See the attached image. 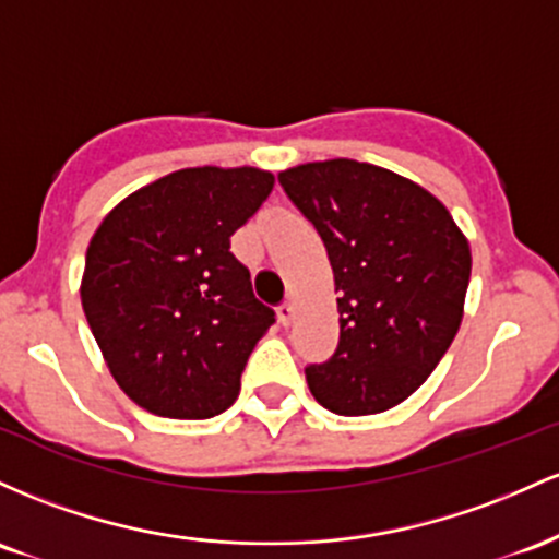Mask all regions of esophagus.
<instances>
[{
  "instance_id": "esophagus-1",
  "label": "esophagus",
  "mask_w": 559,
  "mask_h": 559,
  "mask_svg": "<svg viewBox=\"0 0 559 559\" xmlns=\"http://www.w3.org/2000/svg\"><path fill=\"white\" fill-rule=\"evenodd\" d=\"M277 317H280L282 324H290V319H293V304H290V300H285V304L277 306Z\"/></svg>"
}]
</instances>
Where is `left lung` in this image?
<instances>
[{
    "label": "left lung",
    "mask_w": 559,
    "mask_h": 559,
    "mask_svg": "<svg viewBox=\"0 0 559 559\" xmlns=\"http://www.w3.org/2000/svg\"><path fill=\"white\" fill-rule=\"evenodd\" d=\"M313 224L335 274L341 337L306 367L324 409L378 415L417 391L462 322L469 246L451 213L415 181L348 158L280 174Z\"/></svg>",
    "instance_id": "left-lung-1"
}]
</instances>
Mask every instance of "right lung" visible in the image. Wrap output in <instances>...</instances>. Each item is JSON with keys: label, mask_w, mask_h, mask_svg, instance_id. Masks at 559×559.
<instances>
[{"label": "right lung", "mask_w": 559, "mask_h": 559, "mask_svg": "<svg viewBox=\"0 0 559 559\" xmlns=\"http://www.w3.org/2000/svg\"><path fill=\"white\" fill-rule=\"evenodd\" d=\"M259 168H181L118 203L86 250L81 304L112 378L142 409L222 415L274 309L229 237L261 209Z\"/></svg>", "instance_id": "obj_1"}]
</instances>
